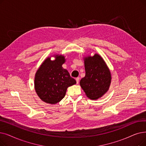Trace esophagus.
<instances>
[{
    "label": "esophagus",
    "instance_id": "esophagus-1",
    "mask_svg": "<svg viewBox=\"0 0 146 146\" xmlns=\"http://www.w3.org/2000/svg\"><path fill=\"white\" fill-rule=\"evenodd\" d=\"M76 84H78L79 82V78H76Z\"/></svg>",
    "mask_w": 146,
    "mask_h": 146
}]
</instances>
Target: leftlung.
Returning <instances> with one entry per match:
<instances>
[{"instance_id": "obj_1", "label": "left lung", "mask_w": 146, "mask_h": 146, "mask_svg": "<svg viewBox=\"0 0 146 146\" xmlns=\"http://www.w3.org/2000/svg\"><path fill=\"white\" fill-rule=\"evenodd\" d=\"M84 61L86 73L85 76L80 80V85L88 98L97 100L109 90L111 74L98 54L88 56Z\"/></svg>"}]
</instances>
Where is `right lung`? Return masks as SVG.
<instances>
[{"mask_svg": "<svg viewBox=\"0 0 146 146\" xmlns=\"http://www.w3.org/2000/svg\"><path fill=\"white\" fill-rule=\"evenodd\" d=\"M64 56L57 55L54 61L48 58L38 69L35 79V88L37 96L44 102L56 104L64 97L68 86L76 84L62 65Z\"/></svg>", "mask_w": 146, "mask_h": 146, "instance_id": "obj_1", "label": "right lung"}]
</instances>
